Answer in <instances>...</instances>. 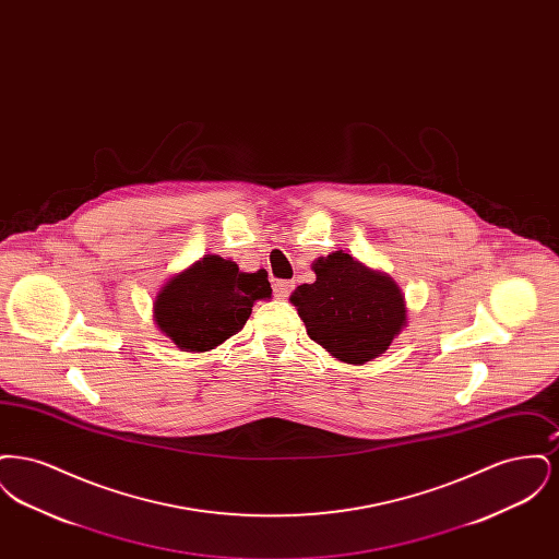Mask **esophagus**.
<instances>
[{
	"label": "esophagus",
	"mask_w": 559,
	"mask_h": 559,
	"mask_svg": "<svg viewBox=\"0 0 559 559\" xmlns=\"http://www.w3.org/2000/svg\"><path fill=\"white\" fill-rule=\"evenodd\" d=\"M293 287H295L293 281H276V283L272 285L274 297H276V299H287V297L292 295Z\"/></svg>",
	"instance_id": "esophagus-1"
}]
</instances>
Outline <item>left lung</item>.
<instances>
[{
    "label": "left lung",
    "mask_w": 559,
    "mask_h": 559,
    "mask_svg": "<svg viewBox=\"0 0 559 559\" xmlns=\"http://www.w3.org/2000/svg\"><path fill=\"white\" fill-rule=\"evenodd\" d=\"M312 270L317 281L292 295L310 340L347 365L383 354L406 324L399 285L344 251L319 258Z\"/></svg>",
    "instance_id": "left-lung-1"
}]
</instances>
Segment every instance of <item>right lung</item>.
I'll use <instances>...</instances> for the list:
<instances>
[{
  "mask_svg": "<svg viewBox=\"0 0 559 559\" xmlns=\"http://www.w3.org/2000/svg\"><path fill=\"white\" fill-rule=\"evenodd\" d=\"M266 270L240 272L233 260L205 255L167 281L155 322L185 352H210L237 335L258 299H270Z\"/></svg>",
  "mask_w": 559,
  "mask_h": 559,
  "instance_id": "1",
  "label": "right lung"
}]
</instances>
